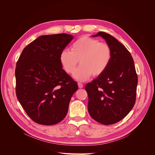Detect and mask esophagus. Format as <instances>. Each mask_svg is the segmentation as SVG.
Masks as SVG:
<instances>
[{
  "label": "esophagus",
  "instance_id": "1",
  "mask_svg": "<svg viewBox=\"0 0 155 155\" xmlns=\"http://www.w3.org/2000/svg\"><path fill=\"white\" fill-rule=\"evenodd\" d=\"M78 86L79 88H82L83 87V84L81 83H78Z\"/></svg>",
  "mask_w": 155,
  "mask_h": 155
}]
</instances>
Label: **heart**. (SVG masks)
I'll list each match as a JSON object with an SVG mask.
<instances>
[{
	"label": "heart",
	"mask_w": 155,
	"mask_h": 155,
	"mask_svg": "<svg viewBox=\"0 0 155 155\" xmlns=\"http://www.w3.org/2000/svg\"><path fill=\"white\" fill-rule=\"evenodd\" d=\"M112 55V48L107 43L84 35L72 43L71 51L65 49L61 51L59 62L66 72L72 74L80 60L81 64L74 71L73 77L84 81L92 75H102L110 65Z\"/></svg>",
	"instance_id": "b5f03b06"
}]
</instances>
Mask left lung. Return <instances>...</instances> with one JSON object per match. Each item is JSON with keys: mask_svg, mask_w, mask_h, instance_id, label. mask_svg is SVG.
Listing matches in <instances>:
<instances>
[{"mask_svg": "<svg viewBox=\"0 0 155 155\" xmlns=\"http://www.w3.org/2000/svg\"><path fill=\"white\" fill-rule=\"evenodd\" d=\"M112 50V59L105 72L86 84L87 110L96 121L105 125L123 119L133 108L138 77L134 62L127 48L112 35L99 32Z\"/></svg>", "mask_w": 155, "mask_h": 155, "instance_id": "8db88e82", "label": "left lung"}]
</instances>
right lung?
<instances>
[{"label": "right lung", "mask_w": 155, "mask_h": 155, "mask_svg": "<svg viewBox=\"0 0 155 155\" xmlns=\"http://www.w3.org/2000/svg\"><path fill=\"white\" fill-rule=\"evenodd\" d=\"M67 34L41 35L22 51L15 69L16 94L34 122L53 125L67 115L77 83L62 68L59 54L71 41Z\"/></svg>", "instance_id": "1"}]
</instances>
